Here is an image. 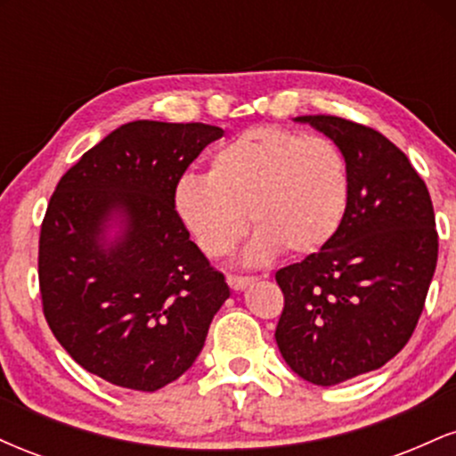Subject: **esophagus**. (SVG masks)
Instances as JSON below:
<instances>
[{
    "label": "esophagus",
    "instance_id": "34e87169",
    "mask_svg": "<svg viewBox=\"0 0 456 456\" xmlns=\"http://www.w3.org/2000/svg\"><path fill=\"white\" fill-rule=\"evenodd\" d=\"M255 281H257L255 276H227L229 287H232L233 291H242L250 285V282H255Z\"/></svg>",
    "mask_w": 456,
    "mask_h": 456
}]
</instances>
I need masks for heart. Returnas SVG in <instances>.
Listing matches in <instances>:
<instances>
[{
  "label": "heart",
  "instance_id": "obj_1",
  "mask_svg": "<svg viewBox=\"0 0 456 456\" xmlns=\"http://www.w3.org/2000/svg\"><path fill=\"white\" fill-rule=\"evenodd\" d=\"M349 169L341 148L322 134L279 126L250 128L212 154L208 175L186 174L174 188L177 218L208 257H224L248 221L257 235L248 264L287 248L308 255L341 227Z\"/></svg>",
  "mask_w": 456,
  "mask_h": 456
}]
</instances>
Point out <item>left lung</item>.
<instances>
[{"label": "left lung", "instance_id": "left-lung-1", "mask_svg": "<svg viewBox=\"0 0 456 456\" xmlns=\"http://www.w3.org/2000/svg\"><path fill=\"white\" fill-rule=\"evenodd\" d=\"M294 122L341 148L349 203L326 246L276 272L285 308L274 337L297 378L337 386L410 341L437 264L436 214L410 159L378 130L337 115Z\"/></svg>", "mask_w": 456, "mask_h": 456}]
</instances>
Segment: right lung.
<instances>
[{"instance_id": "add662e5", "label": "right lung", "mask_w": 456, "mask_h": 456, "mask_svg": "<svg viewBox=\"0 0 456 456\" xmlns=\"http://www.w3.org/2000/svg\"><path fill=\"white\" fill-rule=\"evenodd\" d=\"M223 134L199 122H128L51 197L38 250L46 323L109 384L154 392L184 375L229 297L174 208L177 180Z\"/></svg>"}]
</instances>
